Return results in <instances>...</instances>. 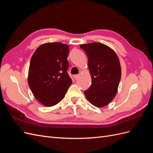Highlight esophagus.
Returning a JSON list of instances; mask_svg holds the SVG:
<instances>
[{
	"mask_svg": "<svg viewBox=\"0 0 153 153\" xmlns=\"http://www.w3.org/2000/svg\"><path fill=\"white\" fill-rule=\"evenodd\" d=\"M79 76H80L79 75H75V76H74V78H75L76 80H77L78 78V77H79Z\"/></svg>",
	"mask_w": 153,
	"mask_h": 153,
	"instance_id": "esophagus-1",
	"label": "esophagus"
}]
</instances>
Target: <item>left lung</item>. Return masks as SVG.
I'll return each mask as SVG.
<instances>
[{
    "mask_svg": "<svg viewBox=\"0 0 153 153\" xmlns=\"http://www.w3.org/2000/svg\"><path fill=\"white\" fill-rule=\"evenodd\" d=\"M88 57L92 84L84 94L97 107L108 105L117 94L121 77L119 59L114 51L100 43L81 45Z\"/></svg>",
    "mask_w": 153,
    "mask_h": 153,
    "instance_id": "1",
    "label": "left lung"
}]
</instances>
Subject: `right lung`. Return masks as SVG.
<instances>
[{"mask_svg":"<svg viewBox=\"0 0 153 153\" xmlns=\"http://www.w3.org/2000/svg\"><path fill=\"white\" fill-rule=\"evenodd\" d=\"M68 54V45L54 42L40 45L32 55L28 84L35 98L45 106L59 103L72 84L67 72Z\"/></svg>","mask_w":153,"mask_h":153,"instance_id":"obj_1","label":"right lung"}]
</instances>
